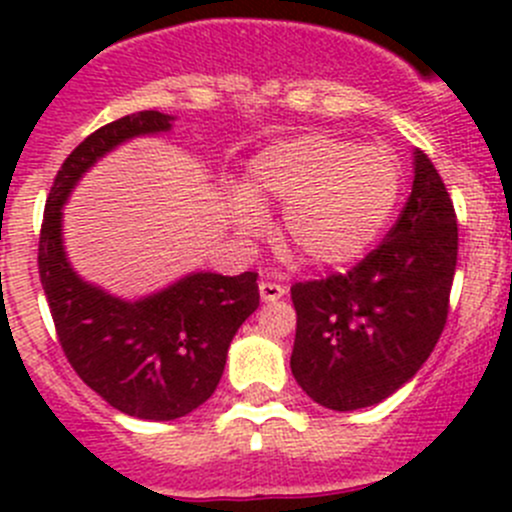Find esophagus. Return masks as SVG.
Segmentation results:
<instances>
[{
  "mask_svg": "<svg viewBox=\"0 0 512 512\" xmlns=\"http://www.w3.org/2000/svg\"><path fill=\"white\" fill-rule=\"evenodd\" d=\"M287 289L277 282H260V297L262 302H277V299L285 297Z\"/></svg>",
  "mask_w": 512,
  "mask_h": 512,
  "instance_id": "1",
  "label": "esophagus"
}]
</instances>
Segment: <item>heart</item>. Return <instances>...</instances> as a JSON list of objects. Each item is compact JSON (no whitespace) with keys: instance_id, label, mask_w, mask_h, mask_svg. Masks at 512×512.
Segmentation results:
<instances>
[{"instance_id":"1","label":"heart","mask_w":512,"mask_h":512,"mask_svg":"<svg viewBox=\"0 0 512 512\" xmlns=\"http://www.w3.org/2000/svg\"><path fill=\"white\" fill-rule=\"evenodd\" d=\"M401 183V163L386 148L304 133L252 158L245 190L230 193V218L240 235L255 237L267 225L260 205H282L287 245L307 265L339 270L379 240Z\"/></svg>"}]
</instances>
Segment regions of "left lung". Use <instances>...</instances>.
I'll return each mask as SVG.
<instances>
[{"mask_svg":"<svg viewBox=\"0 0 512 512\" xmlns=\"http://www.w3.org/2000/svg\"><path fill=\"white\" fill-rule=\"evenodd\" d=\"M456 257V210L431 158L414 151L411 195L384 242L347 275L292 285L289 366L309 399L356 411L414 379L446 327Z\"/></svg>","mask_w":512,"mask_h":512,"instance_id":"left-lung-1","label":"left lung"}]
</instances>
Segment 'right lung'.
Wrapping results in <instances>:
<instances>
[{"label": "right lung", "mask_w": 512, "mask_h": 512, "mask_svg": "<svg viewBox=\"0 0 512 512\" xmlns=\"http://www.w3.org/2000/svg\"><path fill=\"white\" fill-rule=\"evenodd\" d=\"M170 128L168 113L138 111L81 141L56 173L39 237L41 287L66 359L113 409L146 421H173L205 404L232 337L260 307L257 272H190L148 297L121 299L71 267L61 232L71 190L113 148Z\"/></svg>", "instance_id": "obj_1"}]
</instances>
